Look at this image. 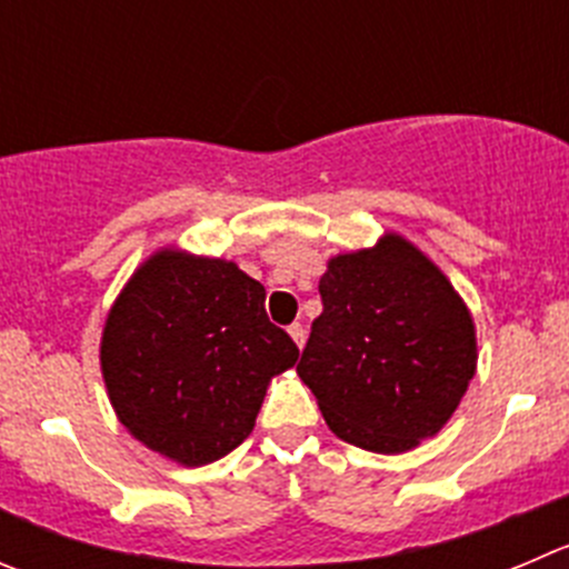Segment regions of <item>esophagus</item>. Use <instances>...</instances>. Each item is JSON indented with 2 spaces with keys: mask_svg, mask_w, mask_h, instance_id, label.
<instances>
[{
  "mask_svg": "<svg viewBox=\"0 0 569 569\" xmlns=\"http://www.w3.org/2000/svg\"><path fill=\"white\" fill-rule=\"evenodd\" d=\"M289 336H291V339H295V345H297V347L306 345V328H302L300 322L291 325V328H289Z\"/></svg>",
  "mask_w": 569,
  "mask_h": 569,
  "instance_id": "obj_1",
  "label": "esophagus"
}]
</instances>
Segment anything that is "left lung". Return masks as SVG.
<instances>
[{
	"label": "left lung",
	"mask_w": 569,
	"mask_h": 569,
	"mask_svg": "<svg viewBox=\"0 0 569 569\" xmlns=\"http://www.w3.org/2000/svg\"><path fill=\"white\" fill-rule=\"evenodd\" d=\"M297 375L330 431L397 456L442 431L478 367L476 322L448 274L406 236L339 252Z\"/></svg>",
	"instance_id": "left-lung-1"
}]
</instances>
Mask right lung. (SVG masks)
Wrapping results in <instances>:
<instances>
[{
	"label": "right lung",
	"instance_id": "right-lung-1",
	"mask_svg": "<svg viewBox=\"0 0 569 569\" xmlns=\"http://www.w3.org/2000/svg\"><path fill=\"white\" fill-rule=\"evenodd\" d=\"M239 263L161 247L110 306L99 367L130 437L180 467H202L256 428L269 380L300 350L263 311Z\"/></svg>",
	"mask_w": 569,
	"mask_h": 569
}]
</instances>
